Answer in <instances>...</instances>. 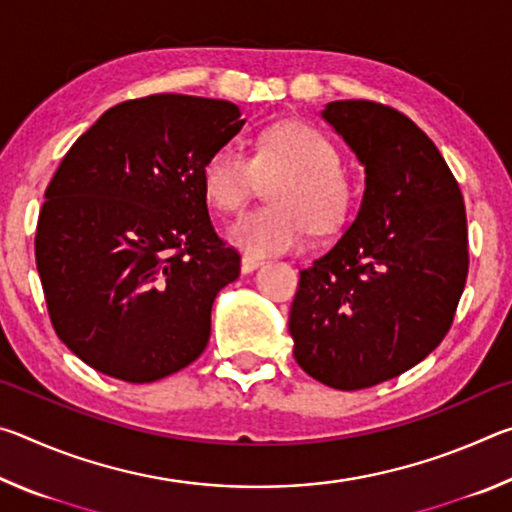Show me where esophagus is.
<instances>
[{
    "mask_svg": "<svg viewBox=\"0 0 512 512\" xmlns=\"http://www.w3.org/2000/svg\"><path fill=\"white\" fill-rule=\"evenodd\" d=\"M264 264V259L253 257V255H244L241 257V273H253L255 268H259Z\"/></svg>",
    "mask_w": 512,
    "mask_h": 512,
    "instance_id": "34e87169",
    "label": "esophagus"
}]
</instances>
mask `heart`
Segmentation results:
<instances>
[{
    "label": "heart",
    "instance_id": "heart-1",
    "mask_svg": "<svg viewBox=\"0 0 512 512\" xmlns=\"http://www.w3.org/2000/svg\"><path fill=\"white\" fill-rule=\"evenodd\" d=\"M268 205L241 214L225 230L232 246L248 255H273L296 248L307 225L318 235L348 219L354 192L341 169V155L327 137L302 121H277L255 142L253 158L235 146H221L203 167V189L221 212H237L257 187Z\"/></svg>",
    "mask_w": 512,
    "mask_h": 512
}]
</instances>
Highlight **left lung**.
I'll list each match as a JSON object with an SVG mask.
<instances>
[{
    "label": "left lung",
    "instance_id": "1",
    "mask_svg": "<svg viewBox=\"0 0 512 512\" xmlns=\"http://www.w3.org/2000/svg\"><path fill=\"white\" fill-rule=\"evenodd\" d=\"M320 117L363 164L366 189L345 235L300 271L289 334L309 377L359 391L445 339L470 264L467 219L443 155L402 112L332 101Z\"/></svg>",
    "mask_w": 512,
    "mask_h": 512
}]
</instances>
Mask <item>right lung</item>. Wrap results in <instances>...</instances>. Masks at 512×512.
Returning a JSON list of instances; mask_svg holds the SVG:
<instances>
[{"label":"right lung","mask_w":512,"mask_h":512,"mask_svg":"<svg viewBox=\"0 0 512 512\" xmlns=\"http://www.w3.org/2000/svg\"><path fill=\"white\" fill-rule=\"evenodd\" d=\"M244 124L230 101L151 94L103 112L60 162L36 264L58 339L90 368L149 384L201 357L241 264L214 232L203 167Z\"/></svg>","instance_id":"right-lung-1"}]
</instances>
